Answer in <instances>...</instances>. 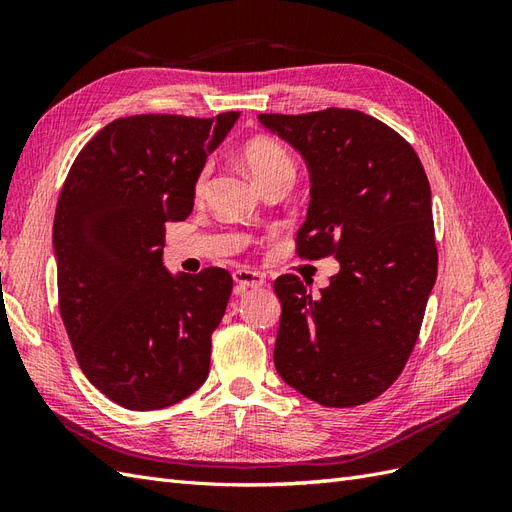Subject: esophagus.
I'll return each mask as SVG.
<instances>
[{
  "instance_id": "obj_1",
  "label": "esophagus",
  "mask_w": 512,
  "mask_h": 512,
  "mask_svg": "<svg viewBox=\"0 0 512 512\" xmlns=\"http://www.w3.org/2000/svg\"><path fill=\"white\" fill-rule=\"evenodd\" d=\"M232 280H235L237 288L239 290H247V288H262L267 284V277L258 273V271H252V269H239L232 273Z\"/></svg>"
}]
</instances>
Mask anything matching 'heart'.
I'll return each instance as SVG.
<instances>
[{"instance_id": "heart-1", "label": "heart", "mask_w": 512, "mask_h": 512, "mask_svg": "<svg viewBox=\"0 0 512 512\" xmlns=\"http://www.w3.org/2000/svg\"><path fill=\"white\" fill-rule=\"evenodd\" d=\"M243 164L247 168V173H250L252 179L256 181L258 188L262 183H267L280 175L294 177V164L290 156L280 145L269 141V138H254V141L247 143L243 147ZM207 175H209V168L205 166L196 177V185H194L196 194L205 190Z\"/></svg>"}]
</instances>
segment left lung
I'll return each mask as SVG.
<instances>
[{"instance_id": "8db88e82", "label": "left lung", "mask_w": 512, "mask_h": 512, "mask_svg": "<svg viewBox=\"0 0 512 512\" xmlns=\"http://www.w3.org/2000/svg\"><path fill=\"white\" fill-rule=\"evenodd\" d=\"M309 170L299 254H333L339 271L312 294L277 277L282 303L273 361L294 391L352 408L397 380L436 284L431 190L421 160L395 130L350 108L258 115Z\"/></svg>"}]
</instances>
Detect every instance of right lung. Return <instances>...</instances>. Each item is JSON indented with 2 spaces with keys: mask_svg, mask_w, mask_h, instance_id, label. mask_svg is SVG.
<instances>
[{
  "mask_svg": "<svg viewBox=\"0 0 512 512\" xmlns=\"http://www.w3.org/2000/svg\"><path fill=\"white\" fill-rule=\"evenodd\" d=\"M239 113L134 115L83 147L61 190L53 256L59 312L87 380L128 410H160L209 376L228 271L164 267V224L192 213L196 177Z\"/></svg>",
  "mask_w": 512,
  "mask_h": 512,
  "instance_id": "obj_1",
  "label": "right lung"
}]
</instances>
